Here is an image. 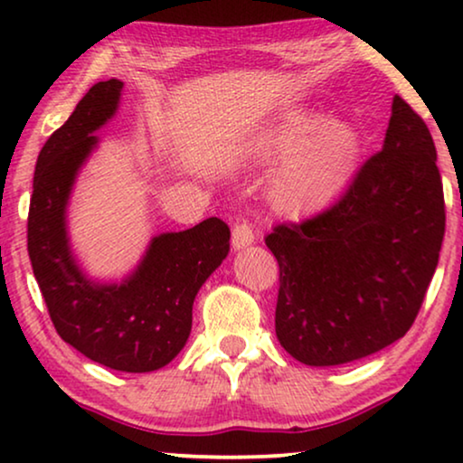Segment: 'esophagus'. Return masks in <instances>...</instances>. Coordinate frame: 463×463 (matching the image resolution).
<instances>
[{"mask_svg":"<svg viewBox=\"0 0 463 463\" xmlns=\"http://www.w3.org/2000/svg\"><path fill=\"white\" fill-rule=\"evenodd\" d=\"M252 242H255V230H252V225L246 223V221H238L232 230L233 249L240 250L244 249V246H250Z\"/></svg>","mask_w":463,"mask_h":463,"instance_id":"34e87169","label":"esophagus"}]
</instances>
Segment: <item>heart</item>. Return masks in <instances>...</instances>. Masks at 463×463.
<instances>
[{"instance_id": "obj_1", "label": "heart", "mask_w": 463, "mask_h": 463, "mask_svg": "<svg viewBox=\"0 0 463 463\" xmlns=\"http://www.w3.org/2000/svg\"><path fill=\"white\" fill-rule=\"evenodd\" d=\"M297 119L265 143L269 156H287L276 170L271 194L287 211H306L337 195L356 170L360 143L344 122Z\"/></svg>"}]
</instances>
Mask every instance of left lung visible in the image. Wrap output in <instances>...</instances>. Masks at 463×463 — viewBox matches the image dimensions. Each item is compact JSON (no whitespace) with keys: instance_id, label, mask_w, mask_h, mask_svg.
Wrapping results in <instances>:
<instances>
[{"instance_id":"left-lung-1","label":"left lung","mask_w":463,"mask_h":463,"mask_svg":"<svg viewBox=\"0 0 463 463\" xmlns=\"http://www.w3.org/2000/svg\"><path fill=\"white\" fill-rule=\"evenodd\" d=\"M445 236V195L426 122L396 94L383 149L337 202L265 236L280 269L276 335L309 366L364 358L404 337Z\"/></svg>"}]
</instances>
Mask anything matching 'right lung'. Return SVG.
Masks as SVG:
<instances>
[{"label":"right lung","mask_w":463,"mask_h":463,"mask_svg":"<svg viewBox=\"0 0 463 463\" xmlns=\"http://www.w3.org/2000/svg\"><path fill=\"white\" fill-rule=\"evenodd\" d=\"M122 81L84 94L43 145L35 164L27 250L50 320L62 341L94 363L126 373L166 366L192 331V307L206 278L230 252V227L211 217L192 230L151 240L135 274L122 284H94L69 250L67 200L99 130L118 109Z\"/></svg>","instance_id":"right-lung-1"}]
</instances>
